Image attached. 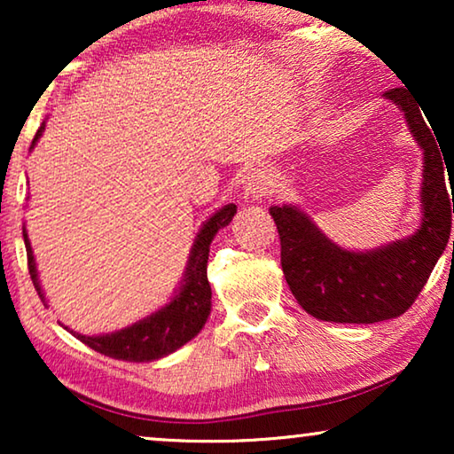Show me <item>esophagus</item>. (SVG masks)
<instances>
[{"instance_id":"obj_1","label":"esophagus","mask_w":454,"mask_h":454,"mask_svg":"<svg viewBox=\"0 0 454 454\" xmlns=\"http://www.w3.org/2000/svg\"><path fill=\"white\" fill-rule=\"evenodd\" d=\"M270 188H272V182H270L269 173H266V171L254 169V171L247 173L246 184H244V192H246L247 198H252V200H258V198L269 196Z\"/></svg>"}]
</instances>
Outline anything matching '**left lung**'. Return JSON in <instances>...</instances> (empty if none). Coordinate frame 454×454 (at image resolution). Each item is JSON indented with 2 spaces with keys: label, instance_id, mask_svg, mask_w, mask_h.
<instances>
[{
  "label": "left lung",
  "instance_id": "obj_1",
  "mask_svg": "<svg viewBox=\"0 0 454 454\" xmlns=\"http://www.w3.org/2000/svg\"><path fill=\"white\" fill-rule=\"evenodd\" d=\"M384 97L403 111L415 142L424 151V216L418 231L376 250L351 252L328 239L297 207L283 204L269 208L281 238L285 281L297 303L318 320L374 325L405 314L449 244L454 213L452 176L449 194L444 171L450 173V169L444 167L442 148L434 138L436 134H432L434 129L407 89H390Z\"/></svg>",
  "mask_w": 454,
  "mask_h": 454
}]
</instances>
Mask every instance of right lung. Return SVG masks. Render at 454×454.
Returning a JSON list of instances; mask_svg holds the SVG:
<instances>
[{"mask_svg":"<svg viewBox=\"0 0 454 454\" xmlns=\"http://www.w3.org/2000/svg\"><path fill=\"white\" fill-rule=\"evenodd\" d=\"M43 129H45V121L36 129L33 146L43 136ZM235 213H238L235 204H225L210 219L204 221L202 229L198 231L194 239V246H192L182 287L177 289L173 300L165 308H160L159 312L146 316V318L134 322V325L121 328V331L98 334V337H86V334L74 333L67 326H64L66 331H70L74 337L82 340L84 345H89L90 349L103 353L107 357L123 359V362H154V359H160L173 351H177L179 347H184L188 340L194 339L202 331V326L207 325V318L210 314V295H213L210 294L207 277L210 241L215 239L219 229L227 227L231 223ZM22 238L24 246H27L30 278H33L35 289L39 291V297L45 301L39 275H36L35 254L24 227Z\"/></svg>","mask_w":454,"mask_h":454,"instance_id":"add662e5","label":"right lung"}]
</instances>
